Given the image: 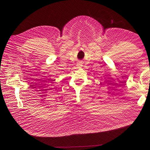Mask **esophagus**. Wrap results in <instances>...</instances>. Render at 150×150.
I'll return each instance as SVG.
<instances>
[{
  "label": "esophagus",
  "instance_id": "1",
  "mask_svg": "<svg viewBox=\"0 0 150 150\" xmlns=\"http://www.w3.org/2000/svg\"><path fill=\"white\" fill-rule=\"evenodd\" d=\"M82 66V62H79V63H78L77 64V68H81Z\"/></svg>",
  "mask_w": 150,
  "mask_h": 150
}]
</instances>
